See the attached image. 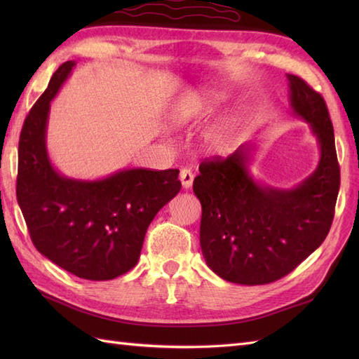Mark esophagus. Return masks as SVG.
I'll list each match as a JSON object with an SVG mask.
<instances>
[{
  "instance_id": "1",
  "label": "esophagus",
  "mask_w": 359,
  "mask_h": 359,
  "mask_svg": "<svg viewBox=\"0 0 359 359\" xmlns=\"http://www.w3.org/2000/svg\"><path fill=\"white\" fill-rule=\"evenodd\" d=\"M193 180H194V174H193L191 170H188V168H184V170H180V182H182V187H184L185 189L191 188Z\"/></svg>"
}]
</instances>
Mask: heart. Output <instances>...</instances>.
Segmentation results:
<instances>
[{"label": "heart", "instance_id": "heart-1", "mask_svg": "<svg viewBox=\"0 0 359 359\" xmlns=\"http://www.w3.org/2000/svg\"><path fill=\"white\" fill-rule=\"evenodd\" d=\"M219 102V95L210 90H202V93L187 94L174 103L171 109V118L174 123L185 125L189 121L199 117L203 111L210 109L212 104ZM231 139V126L228 123L219 125L210 134L211 144L215 148H224Z\"/></svg>", "mask_w": 359, "mask_h": 359}]
</instances>
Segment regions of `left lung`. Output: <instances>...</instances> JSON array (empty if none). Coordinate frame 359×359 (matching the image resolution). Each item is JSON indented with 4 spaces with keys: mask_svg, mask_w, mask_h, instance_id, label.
<instances>
[{
    "mask_svg": "<svg viewBox=\"0 0 359 359\" xmlns=\"http://www.w3.org/2000/svg\"><path fill=\"white\" fill-rule=\"evenodd\" d=\"M293 112L311 126L321 158L315 172L293 189L262 187L248 172L250 144L226 158L203 160L193 189L202 205L201 247L217 276L262 285L293 271L321 245L334 216L339 163L323 95L287 75Z\"/></svg>",
    "mask_w": 359,
    "mask_h": 359,
    "instance_id": "left-lung-1",
    "label": "left lung"
}]
</instances>
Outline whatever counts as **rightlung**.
Instances as JSON below:
<instances>
[{
  "mask_svg": "<svg viewBox=\"0 0 359 359\" xmlns=\"http://www.w3.org/2000/svg\"><path fill=\"white\" fill-rule=\"evenodd\" d=\"M75 62H66L29 111L18 143L17 201L35 248L75 276L109 280L135 266L158 210L180 191L179 170H123L75 180L53 170L46 149L50 100Z\"/></svg>",
  "mask_w": 359,
  "mask_h": 359,
  "instance_id": "1",
  "label": "right lung"
}]
</instances>
